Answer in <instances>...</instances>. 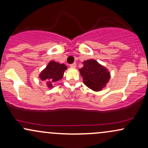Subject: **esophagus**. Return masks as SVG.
<instances>
[{
	"label": "esophagus",
	"mask_w": 148,
	"mask_h": 148,
	"mask_svg": "<svg viewBox=\"0 0 148 148\" xmlns=\"http://www.w3.org/2000/svg\"><path fill=\"white\" fill-rule=\"evenodd\" d=\"M69 66H70L71 67H72V68H74V67H76V63H72V64H71Z\"/></svg>",
	"instance_id": "esophagus-1"
}]
</instances>
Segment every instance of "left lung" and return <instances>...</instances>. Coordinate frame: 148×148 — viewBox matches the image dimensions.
<instances>
[{
    "instance_id": "1",
    "label": "left lung",
    "mask_w": 148,
    "mask_h": 148,
    "mask_svg": "<svg viewBox=\"0 0 148 148\" xmlns=\"http://www.w3.org/2000/svg\"><path fill=\"white\" fill-rule=\"evenodd\" d=\"M84 67L79 69L84 84L94 91H100L110 79L107 69L95 60L84 61Z\"/></svg>"
}]
</instances>
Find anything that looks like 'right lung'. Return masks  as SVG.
Here are the masks:
<instances>
[{
  "label": "right lung",
  "instance_id": "1",
  "mask_svg": "<svg viewBox=\"0 0 148 148\" xmlns=\"http://www.w3.org/2000/svg\"><path fill=\"white\" fill-rule=\"evenodd\" d=\"M67 69L64 64L58 63L57 62L50 61L48 65L40 73L39 77L42 81H45L49 88L53 87V83L62 79L64 72Z\"/></svg>",
  "mask_w": 148,
  "mask_h": 148
}]
</instances>
